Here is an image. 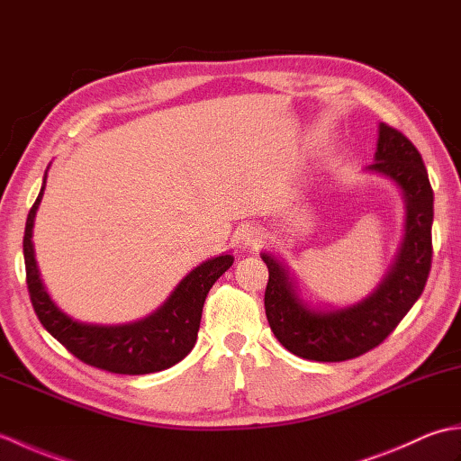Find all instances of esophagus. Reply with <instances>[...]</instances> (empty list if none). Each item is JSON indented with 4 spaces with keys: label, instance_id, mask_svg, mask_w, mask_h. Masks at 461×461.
<instances>
[{
    "label": "esophagus",
    "instance_id": "34e87169",
    "mask_svg": "<svg viewBox=\"0 0 461 461\" xmlns=\"http://www.w3.org/2000/svg\"><path fill=\"white\" fill-rule=\"evenodd\" d=\"M240 240L241 243H246V246H256L258 241H261L263 238H266V233H263V230L259 228V225H246V228L241 230L240 233Z\"/></svg>",
    "mask_w": 461,
    "mask_h": 461
}]
</instances>
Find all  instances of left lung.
I'll use <instances>...</instances> for the list:
<instances>
[{"mask_svg": "<svg viewBox=\"0 0 461 461\" xmlns=\"http://www.w3.org/2000/svg\"><path fill=\"white\" fill-rule=\"evenodd\" d=\"M368 172L393 180L406 203L404 240L384 279L368 297L345 309L322 311L299 297L285 263L263 251L269 269L266 315L273 335L293 355L340 362L378 347L422 295L432 267L434 192L422 156L402 132L380 122L375 162Z\"/></svg>", "mask_w": 461, "mask_h": 461, "instance_id": "obj_1", "label": "left lung"}]
</instances>
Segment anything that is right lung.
Returning <instances> with one entry per match:
<instances>
[{
  "label": "right lung",
  "instance_id": "obj_1",
  "mask_svg": "<svg viewBox=\"0 0 461 461\" xmlns=\"http://www.w3.org/2000/svg\"><path fill=\"white\" fill-rule=\"evenodd\" d=\"M43 190L45 180L33 208L29 210L23 236L27 289L41 325L85 365L116 375H150L188 357L198 339L203 301L213 283L231 267L233 256L223 253L200 263L178 283L164 305L140 321L126 325H91L75 321L55 305L39 277L32 238Z\"/></svg>",
  "mask_w": 461,
  "mask_h": 461
}]
</instances>
